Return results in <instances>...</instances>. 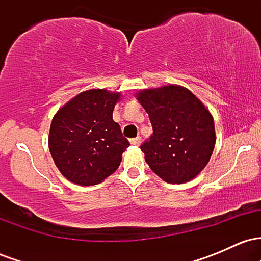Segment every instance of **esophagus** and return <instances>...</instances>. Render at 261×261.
Listing matches in <instances>:
<instances>
[{
	"label": "esophagus",
	"instance_id": "1",
	"mask_svg": "<svg viewBox=\"0 0 261 261\" xmlns=\"http://www.w3.org/2000/svg\"><path fill=\"white\" fill-rule=\"evenodd\" d=\"M130 142H131V145H134V146H139L140 143H141V137H140V136H137V137H135V139H131V140H130Z\"/></svg>",
	"mask_w": 261,
	"mask_h": 261
}]
</instances>
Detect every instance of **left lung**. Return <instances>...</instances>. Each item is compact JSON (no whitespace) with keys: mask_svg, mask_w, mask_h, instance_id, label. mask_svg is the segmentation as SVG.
Segmentation results:
<instances>
[{"mask_svg":"<svg viewBox=\"0 0 261 261\" xmlns=\"http://www.w3.org/2000/svg\"><path fill=\"white\" fill-rule=\"evenodd\" d=\"M153 134L141 145L145 160L158 176L172 184L194 179L215 148L214 119L189 89L164 86L137 94Z\"/></svg>","mask_w":261,"mask_h":261,"instance_id":"obj_1","label":"left lung"}]
</instances>
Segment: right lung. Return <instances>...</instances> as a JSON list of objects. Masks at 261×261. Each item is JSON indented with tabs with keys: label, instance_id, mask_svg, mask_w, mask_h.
<instances>
[{
	"label": "right lung",
	"instance_id": "add662e5",
	"mask_svg": "<svg viewBox=\"0 0 261 261\" xmlns=\"http://www.w3.org/2000/svg\"><path fill=\"white\" fill-rule=\"evenodd\" d=\"M120 93L91 89L65 104L54 116L49 148L56 167L70 181L95 185L120 166L130 146L113 110Z\"/></svg>",
	"mask_w": 261,
	"mask_h": 261
}]
</instances>
